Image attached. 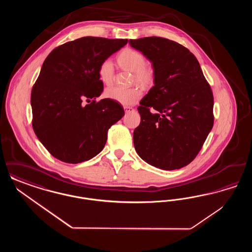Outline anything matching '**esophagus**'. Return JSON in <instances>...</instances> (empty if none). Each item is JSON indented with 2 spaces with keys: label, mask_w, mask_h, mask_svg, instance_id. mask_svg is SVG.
<instances>
[{
  "label": "esophagus",
  "mask_w": 252,
  "mask_h": 252,
  "mask_svg": "<svg viewBox=\"0 0 252 252\" xmlns=\"http://www.w3.org/2000/svg\"><path fill=\"white\" fill-rule=\"evenodd\" d=\"M124 109H125V111L127 113V112H130V111H133L134 110V108H131V107H127V106H126V107H124Z\"/></svg>",
  "instance_id": "esophagus-1"
}]
</instances>
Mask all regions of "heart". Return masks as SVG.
<instances>
[{"instance_id":"heart-1","label":"heart","mask_w":252,"mask_h":252,"mask_svg":"<svg viewBox=\"0 0 252 252\" xmlns=\"http://www.w3.org/2000/svg\"><path fill=\"white\" fill-rule=\"evenodd\" d=\"M118 63L125 70L132 72L131 82L143 87H149L155 81V69L152 65L145 63L143 53L132 48L124 49L118 55ZM98 74L104 84L109 85L113 81L114 67L109 59L103 60L98 68ZM143 95V92L138 87L121 88L117 86L109 87L105 91V96L121 105L130 106L137 103Z\"/></svg>"}]
</instances>
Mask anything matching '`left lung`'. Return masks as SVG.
Instances as JSON below:
<instances>
[{"label": "left lung", "instance_id": "8db88e82", "mask_svg": "<svg viewBox=\"0 0 252 252\" xmlns=\"http://www.w3.org/2000/svg\"><path fill=\"white\" fill-rule=\"evenodd\" d=\"M155 69V86L141 100L133 132L138 155L162 170L192 162L214 126V95L196 58L160 36L129 39Z\"/></svg>", "mask_w": 252, "mask_h": 252}]
</instances>
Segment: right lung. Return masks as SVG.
I'll return each mask as SVG.
<instances>
[{
  "instance_id": "add662e5",
  "label": "right lung",
  "mask_w": 252,
  "mask_h": 252,
  "mask_svg": "<svg viewBox=\"0 0 252 252\" xmlns=\"http://www.w3.org/2000/svg\"><path fill=\"white\" fill-rule=\"evenodd\" d=\"M127 41L84 36L58 46L44 60L31 93L32 126L52 156L80 163L103 150L109 127L125 111L113 100L96 101L104 89L98 68Z\"/></svg>"
}]
</instances>
